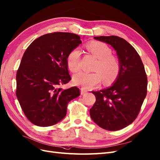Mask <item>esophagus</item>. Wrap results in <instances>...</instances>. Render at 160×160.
<instances>
[{
	"label": "esophagus",
	"instance_id": "34e87169",
	"mask_svg": "<svg viewBox=\"0 0 160 160\" xmlns=\"http://www.w3.org/2000/svg\"><path fill=\"white\" fill-rule=\"evenodd\" d=\"M87 92H88V91H87V90L84 89L83 88H81V95H83V94L86 93Z\"/></svg>",
	"mask_w": 160,
	"mask_h": 160
}]
</instances>
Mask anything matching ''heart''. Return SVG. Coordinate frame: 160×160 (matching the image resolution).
<instances>
[{
  "mask_svg": "<svg viewBox=\"0 0 160 160\" xmlns=\"http://www.w3.org/2000/svg\"><path fill=\"white\" fill-rule=\"evenodd\" d=\"M87 49L98 59L95 70L100 72L105 82L112 81L118 76L119 71V62L115 57L111 55V50L104 42L92 41L86 45ZM80 51L75 49L71 51L67 58V64L72 72L80 69ZM98 72H87L81 71L72 77V81L83 89H91L100 83L101 76Z\"/></svg>",
  "mask_w": 160,
  "mask_h": 160,
  "instance_id": "1",
  "label": "heart"
}]
</instances>
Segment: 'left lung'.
<instances>
[{"label": "left lung", "instance_id": "1", "mask_svg": "<svg viewBox=\"0 0 160 160\" xmlns=\"http://www.w3.org/2000/svg\"><path fill=\"white\" fill-rule=\"evenodd\" d=\"M94 38L115 50L119 71L113 84L92 91L96 101L90 109V116L100 128L118 131L133 123L138 115L147 95V75L141 58L128 41L117 36Z\"/></svg>", "mask_w": 160, "mask_h": 160}]
</instances>
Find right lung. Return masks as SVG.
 Wrapping results in <instances>:
<instances>
[{
  "label": "right lung",
  "mask_w": 160,
  "mask_h": 160,
  "mask_svg": "<svg viewBox=\"0 0 160 160\" xmlns=\"http://www.w3.org/2000/svg\"><path fill=\"white\" fill-rule=\"evenodd\" d=\"M79 35L56 32L37 38L28 47L17 72L16 95L24 113L37 126L59 122L79 89L60 86L71 79L67 64L69 53L81 44Z\"/></svg>",
  "instance_id": "add662e5"
}]
</instances>
